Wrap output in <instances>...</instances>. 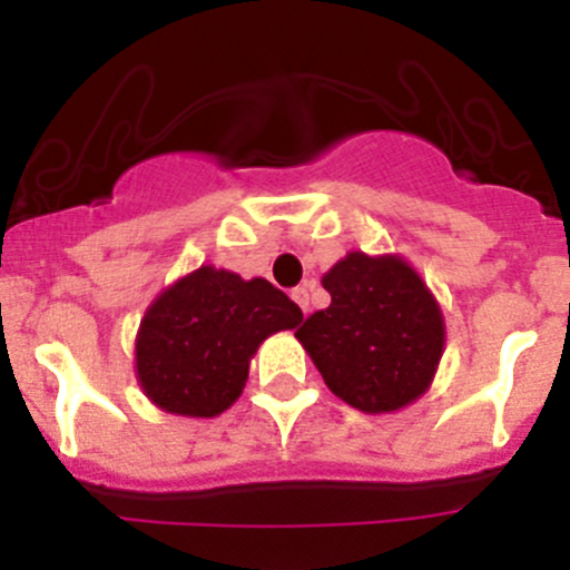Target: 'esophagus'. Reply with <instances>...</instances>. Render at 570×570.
Instances as JSON below:
<instances>
[{
  "label": "esophagus",
  "mask_w": 570,
  "mask_h": 570,
  "mask_svg": "<svg viewBox=\"0 0 570 570\" xmlns=\"http://www.w3.org/2000/svg\"><path fill=\"white\" fill-rule=\"evenodd\" d=\"M292 301L303 308V314H308V286H295V289H292Z\"/></svg>",
  "instance_id": "1"
}]
</instances>
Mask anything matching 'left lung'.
Listing matches in <instances>:
<instances>
[{
  "instance_id": "left-lung-1",
  "label": "left lung",
  "mask_w": 570,
  "mask_h": 570,
  "mask_svg": "<svg viewBox=\"0 0 570 570\" xmlns=\"http://www.w3.org/2000/svg\"><path fill=\"white\" fill-rule=\"evenodd\" d=\"M331 306L295 331L347 405L386 413L424 394L444 350L439 303L402 258L350 253L322 278Z\"/></svg>"
}]
</instances>
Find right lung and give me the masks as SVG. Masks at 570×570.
Returning a JSON list of instances; mask_svg holds the SVG:
<instances>
[{
    "mask_svg": "<svg viewBox=\"0 0 570 570\" xmlns=\"http://www.w3.org/2000/svg\"><path fill=\"white\" fill-rule=\"evenodd\" d=\"M303 320L269 281L200 267L154 301L137 336L142 392L178 416H217L248 381L258 344Z\"/></svg>",
    "mask_w": 570,
    "mask_h": 570,
    "instance_id": "obj_1",
    "label": "right lung"
}]
</instances>
